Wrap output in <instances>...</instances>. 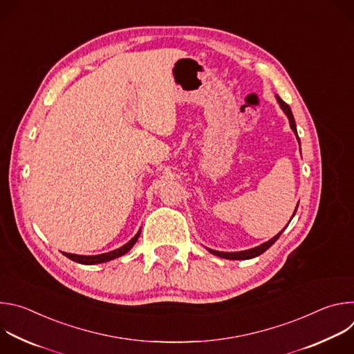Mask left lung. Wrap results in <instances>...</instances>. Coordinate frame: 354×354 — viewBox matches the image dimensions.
I'll return each instance as SVG.
<instances>
[{"instance_id":"1","label":"left lung","mask_w":354,"mask_h":354,"mask_svg":"<svg viewBox=\"0 0 354 354\" xmlns=\"http://www.w3.org/2000/svg\"><path fill=\"white\" fill-rule=\"evenodd\" d=\"M276 99H277V102H279V105H280V108L283 109V112L287 115V118H288V122H290V127H291V130L294 131V134L297 136V138H298V134H297V126H295V120H294V116H292V112H291V109H290V106L284 102V100L279 96V95H276ZM298 142H299V138H298ZM297 207H298V205H297ZM297 207H295V210H294V214H295V212H297ZM294 214H292V217H294ZM291 217V218H292ZM291 221V220H290ZM288 225V224H287ZM284 230H286V227H284ZM284 230H281L277 235H274L272 239H269L268 242H265V243H262V245H259V246H257V248H252V249H248V250H241V252H220V250H214V249H209V252H212L213 255H216V257H220V258H224V259H232V261H245V259H252V258H257V257H259V255H262L265 250H268L277 239H279V236L283 234V231Z\"/></svg>"}]
</instances>
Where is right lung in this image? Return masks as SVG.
I'll return each mask as SVG.
<instances>
[{
	"mask_svg": "<svg viewBox=\"0 0 354 354\" xmlns=\"http://www.w3.org/2000/svg\"><path fill=\"white\" fill-rule=\"evenodd\" d=\"M140 232L138 231L126 245L115 249V250H111V252H106V254H100V255H75V254H67V252H63L64 257H67L68 259L77 262V263H81V265H96V263H104V262H109L112 259H116V258H120L123 257L124 254H127V252L134 246V243L137 242L138 236H140Z\"/></svg>",
	"mask_w": 354,
	"mask_h": 354,
	"instance_id": "right-lung-1",
	"label": "right lung"
}]
</instances>
